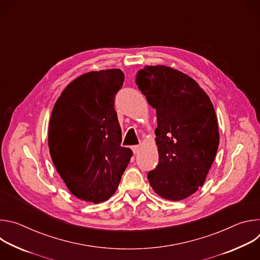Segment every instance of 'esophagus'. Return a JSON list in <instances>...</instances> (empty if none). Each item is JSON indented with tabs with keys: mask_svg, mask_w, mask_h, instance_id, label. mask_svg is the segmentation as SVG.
Returning a JSON list of instances; mask_svg holds the SVG:
<instances>
[{
	"mask_svg": "<svg viewBox=\"0 0 260 260\" xmlns=\"http://www.w3.org/2000/svg\"><path fill=\"white\" fill-rule=\"evenodd\" d=\"M132 150H133V152H134L135 154H137V153L140 151V146H139V145L133 146V147H132Z\"/></svg>",
	"mask_w": 260,
	"mask_h": 260,
	"instance_id": "esophagus-1",
	"label": "esophagus"
}]
</instances>
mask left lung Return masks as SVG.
Wrapping results in <instances>:
<instances>
[{
	"label": "left lung",
	"instance_id": "left-lung-1",
	"mask_svg": "<svg viewBox=\"0 0 260 260\" xmlns=\"http://www.w3.org/2000/svg\"><path fill=\"white\" fill-rule=\"evenodd\" d=\"M136 83L157 116L159 159L147 178L162 199L185 200L203 186L217 153L213 104L191 77L171 67L146 66Z\"/></svg>",
	"mask_w": 260,
	"mask_h": 260
}]
</instances>
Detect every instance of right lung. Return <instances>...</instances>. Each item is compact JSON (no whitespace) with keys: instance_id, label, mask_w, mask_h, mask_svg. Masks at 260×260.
Returning <instances> with one entry per match:
<instances>
[{"instance_id":"right-lung-1","label":"right lung","mask_w":260,"mask_h":260,"mask_svg":"<svg viewBox=\"0 0 260 260\" xmlns=\"http://www.w3.org/2000/svg\"><path fill=\"white\" fill-rule=\"evenodd\" d=\"M119 69L92 71L73 80L57 99L49 121L53 165L76 198L99 204L116 191L133 151L121 147L114 98L122 87Z\"/></svg>"}]
</instances>
